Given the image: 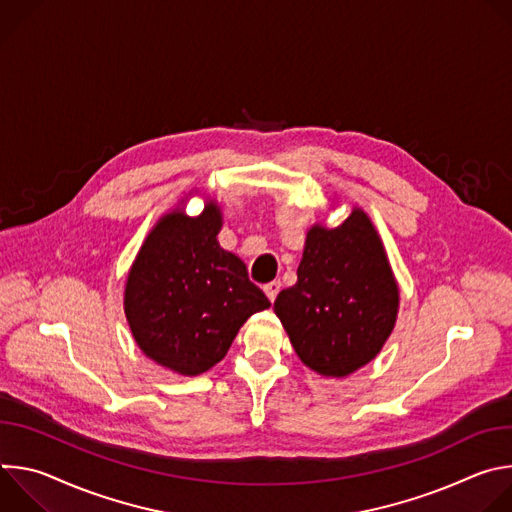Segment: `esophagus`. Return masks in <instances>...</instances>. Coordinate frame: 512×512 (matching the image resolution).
Segmentation results:
<instances>
[{"instance_id": "esophagus-1", "label": "esophagus", "mask_w": 512, "mask_h": 512, "mask_svg": "<svg viewBox=\"0 0 512 512\" xmlns=\"http://www.w3.org/2000/svg\"><path fill=\"white\" fill-rule=\"evenodd\" d=\"M279 289H281V281H269V283L263 285V291H265V296L269 298V302H275Z\"/></svg>"}]
</instances>
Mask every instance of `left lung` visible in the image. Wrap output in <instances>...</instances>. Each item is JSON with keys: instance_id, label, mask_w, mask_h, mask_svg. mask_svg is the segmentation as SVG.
Returning a JSON list of instances; mask_svg holds the SVG:
<instances>
[{"instance_id": "obj_1", "label": "left lung", "mask_w": 512, "mask_h": 512, "mask_svg": "<svg viewBox=\"0 0 512 512\" xmlns=\"http://www.w3.org/2000/svg\"><path fill=\"white\" fill-rule=\"evenodd\" d=\"M273 310L302 362L324 377H346L381 352L399 287L367 212L308 231L298 283L279 291Z\"/></svg>"}]
</instances>
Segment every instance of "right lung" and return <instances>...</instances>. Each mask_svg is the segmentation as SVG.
Returning a JSON list of instances; mask_svg holds the SVG:
<instances>
[{
  "instance_id": "1",
  "label": "right lung",
  "mask_w": 512,
  "mask_h": 512,
  "mask_svg": "<svg viewBox=\"0 0 512 512\" xmlns=\"http://www.w3.org/2000/svg\"><path fill=\"white\" fill-rule=\"evenodd\" d=\"M223 214H164L143 241L125 283V316L137 346L162 367L196 377L231 348L239 328L269 308L245 263L216 241Z\"/></svg>"
}]
</instances>
